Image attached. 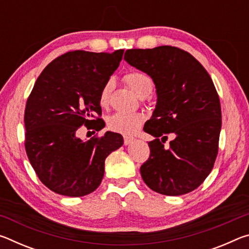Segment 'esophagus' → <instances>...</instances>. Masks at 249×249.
<instances>
[{
    "label": "esophagus",
    "instance_id": "obj_1",
    "mask_svg": "<svg viewBox=\"0 0 249 249\" xmlns=\"http://www.w3.org/2000/svg\"><path fill=\"white\" fill-rule=\"evenodd\" d=\"M133 141H134L133 137H130V136H124V144H125V145L132 144Z\"/></svg>",
    "mask_w": 249,
    "mask_h": 249
}]
</instances>
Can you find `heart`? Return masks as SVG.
Wrapping results in <instances>:
<instances>
[{
  "label": "heart",
  "instance_id": "b5f03b06",
  "mask_svg": "<svg viewBox=\"0 0 249 249\" xmlns=\"http://www.w3.org/2000/svg\"><path fill=\"white\" fill-rule=\"evenodd\" d=\"M124 81L134 91V93L144 99L153 91L154 83L148 74L142 71H130L124 75ZM113 89V80L109 79L104 83L99 95V103L102 107L108 105L109 95ZM145 116L142 113L117 112L107 119V127L113 132L129 135L140 128L144 123Z\"/></svg>",
  "mask_w": 249,
  "mask_h": 249
}]
</instances>
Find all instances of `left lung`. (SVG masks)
<instances>
[{"label":"left lung","instance_id":"obj_1","mask_svg":"<svg viewBox=\"0 0 249 249\" xmlns=\"http://www.w3.org/2000/svg\"><path fill=\"white\" fill-rule=\"evenodd\" d=\"M125 61L153 79L157 104L144 130L153 135L149 158L141 167L148 187L181 196L210 175L218 151L222 126L220 98L208 71L184 50L172 46L128 49ZM167 133L175 140L166 147ZM162 137V141L159 137Z\"/></svg>","mask_w":249,"mask_h":249}]
</instances>
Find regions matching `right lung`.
Here are the masks:
<instances>
[{"label": "right lung", "instance_id": "add662e5", "mask_svg": "<svg viewBox=\"0 0 249 249\" xmlns=\"http://www.w3.org/2000/svg\"><path fill=\"white\" fill-rule=\"evenodd\" d=\"M123 49L69 52L53 60L37 78L25 108V149L39 180L66 196L93 192L104 176L105 159L123 145L122 135L107 132L83 142L82 125L104 127L99 95L117 69Z\"/></svg>", "mask_w": 249, "mask_h": 249}]
</instances>
